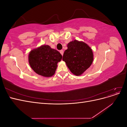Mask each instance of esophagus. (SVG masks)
Masks as SVG:
<instances>
[{
  "label": "esophagus",
  "instance_id": "obj_1",
  "mask_svg": "<svg viewBox=\"0 0 127 127\" xmlns=\"http://www.w3.org/2000/svg\"><path fill=\"white\" fill-rule=\"evenodd\" d=\"M60 53L62 55V56H63V54H64V50H60Z\"/></svg>",
  "mask_w": 127,
  "mask_h": 127
}]
</instances>
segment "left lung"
Instances as JSON below:
<instances>
[{
  "mask_svg": "<svg viewBox=\"0 0 127 127\" xmlns=\"http://www.w3.org/2000/svg\"><path fill=\"white\" fill-rule=\"evenodd\" d=\"M67 47L64 53L63 60L73 74L80 75L93 63L92 49L84 42L76 40L69 42Z\"/></svg>",
  "mask_w": 127,
  "mask_h": 127,
  "instance_id": "obj_1",
  "label": "left lung"
}]
</instances>
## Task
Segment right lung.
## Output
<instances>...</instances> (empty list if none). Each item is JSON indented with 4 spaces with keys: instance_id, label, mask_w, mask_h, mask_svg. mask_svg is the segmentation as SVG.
I'll return each instance as SVG.
<instances>
[{
    "instance_id": "obj_1",
    "label": "right lung",
    "mask_w": 127,
    "mask_h": 127,
    "mask_svg": "<svg viewBox=\"0 0 127 127\" xmlns=\"http://www.w3.org/2000/svg\"><path fill=\"white\" fill-rule=\"evenodd\" d=\"M61 59L60 52L48 45L33 50L29 55V64L32 69L38 75L47 77L55 74L57 63Z\"/></svg>"
}]
</instances>
